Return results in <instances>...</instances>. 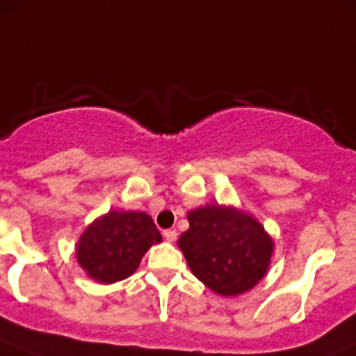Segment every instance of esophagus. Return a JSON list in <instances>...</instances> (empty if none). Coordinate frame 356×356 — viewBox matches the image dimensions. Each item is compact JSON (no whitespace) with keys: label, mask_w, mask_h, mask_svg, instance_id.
<instances>
[{"label":"esophagus","mask_w":356,"mask_h":356,"mask_svg":"<svg viewBox=\"0 0 356 356\" xmlns=\"http://www.w3.org/2000/svg\"><path fill=\"white\" fill-rule=\"evenodd\" d=\"M163 238L170 243L175 241L177 239V231L175 229H167V231H163Z\"/></svg>","instance_id":"34e87169"}]
</instances>
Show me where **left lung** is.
Listing matches in <instances>:
<instances>
[{
    "mask_svg": "<svg viewBox=\"0 0 356 356\" xmlns=\"http://www.w3.org/2000/svg\"><path fill=\"white\" fill-rule=\"evenodd\" d=\"M188 220L179 248L204 286L222 296H236L264 277L274 245L254 218L234 208L207 204L193 210Z\"/></svg>",
    "mask_w": 356,
    "mask_h": 356,
    "instance_id": "8db88e82",
    "label": "left lung"
}]
</instances>
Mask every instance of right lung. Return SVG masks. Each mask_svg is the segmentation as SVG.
Masks as SVG:
<instances>
[{
  "label": "right lung",
  "mask_w": 356,
  "mask_h": 356,
  "mask_svg": "<svg viewBox=\"0 0 356 356\" xmlns=\"http://www.w3.org/2000/svg\"><path fill=\"white\" fill-rule=\"evenodd\" d=\"M160 241L161 234L149 215L110 211L86 229L75 254L89 277L111 284L134 274L143 254Z\"/></svg>",
  "instance_id": "obj_1"
}]
</instances>
